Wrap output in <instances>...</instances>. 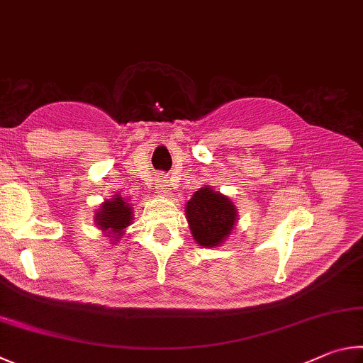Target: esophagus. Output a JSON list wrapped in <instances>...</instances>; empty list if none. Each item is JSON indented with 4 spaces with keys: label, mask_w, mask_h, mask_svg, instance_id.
Instances as JSON below:
<instances>
[{
    "label": "esophagus",
    "mask_w": 363,
    "mask_h": 363,
    "mask_svg": "<svg viewBox=\"0 0 363 363\" xmlns=\"http://www.w3.org/2000/svg\"><path fill=\"white\" fill-rule=\"evenodd\" d=\"M156 189L159 194H169L170 193V188H169V183L165 180L164 177H159L156 180Z\"/></svg>",
    "instance_id": "1"
}]
</instances>
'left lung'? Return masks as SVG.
Here are the masks:
<instances>
[{
  "mask_svg": "<svg viewBox=\"0 0 363 363\" xmlns=\"http://www.w3.org/2000/svg\"><path fill=\"white\" fill-rule=\"evenodd\" d=\"M193 239L206 249H213L231 236L238 223V208L228 196L204 185L185 206Z\"/></svg>",
  "mask_w": 363,
  "mask_h": 363,
  "instance_id": "1",
  "label": "left lung"
}]
</instances>
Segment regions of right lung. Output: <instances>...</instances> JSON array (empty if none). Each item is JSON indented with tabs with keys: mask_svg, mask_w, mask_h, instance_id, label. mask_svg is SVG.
<instances>
[{
	"mask_svg": "<svg viewBox=\"0 0 363 363\" xmlns=\"http://www.w3.org/2000/svg\"><path fill=\"white\" fill-rule=\"evenodd\" d=\"M95 225L105 234V238L111 240V244H116L124 236L125 228L132 225L133 220V207L119 193L111 196L110 199H105L99 206L94 215Z\"/></svg>",
	"mask_w": 363,
	"mask_h": 363,
	"instance_id": "1",
	"label": "right lung"
}]
</instances>
